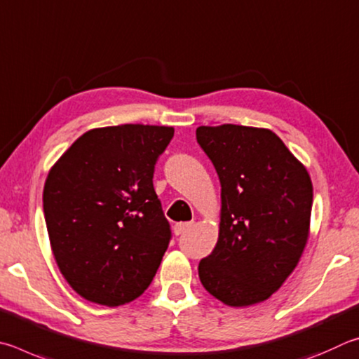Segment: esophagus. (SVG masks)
<instances>
[{
  "label": "esophagus",
  "mask_w": 359,
  "mask_h": 359,
  "mask_svg": "<svg viewBox=\"0 0 359 359\" xmlns=\"http://www.w3.org/2000/svg\"><path fill=\"white\" fill-rule=\"evenodd\" d=\"M192 227V224L191 222H180V224H175L173 225V233L176 235V236H180V235H183L184 231H187Z\"/></svg>",
  "instance_id": "obj_1"
}]
</instances>
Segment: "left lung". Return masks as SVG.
Instances as JSON below:
<instances>
[{
	"label": "left lung",
	"instance_id": "obj_1",
	"mask_svg": "<svg viewBox=\"0 0 359 359\" xmlns=\"http://www.w3.org/2000/svg\"><path fill=\"white\" fill-rule=\"evenodd\" d=\"M197 142L221 181V224L198 278L231 307L268 299L293 273L309 238L312 181L269 129L200 126Z\"/></svg>",
	"mask_w": 359,
	"mask_h": 359
}]
</instances>
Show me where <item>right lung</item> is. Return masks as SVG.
Instances as JSON below:
<instances>
[{
  "label": "right lung",
  "instance_id": "add662e5",
  "mask_svg": "<svg viewBox=\"0 0 359 359\" xmlns=\"http://www.w3.org/2000/svg\"><path fill=\"white\" fill-rule=\"evenodd\" d=\"M173 128L109 126L85 132L43 186L50 246L81 298L116 307L147 290L172 231L153 186Z\"/></svg>",
  "mask_w": 359,
  "mask_h": 359
}]
</instances>
